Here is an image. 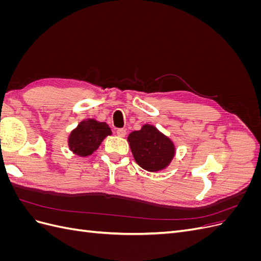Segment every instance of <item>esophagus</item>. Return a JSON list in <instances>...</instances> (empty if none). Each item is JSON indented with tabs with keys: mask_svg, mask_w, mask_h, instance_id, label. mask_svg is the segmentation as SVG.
<instances>
[{
	"mask_svg": "<svg viewBox=\"0 0 261 261\" xmlns=\"http://www.w3.org/2000/svg\"><path fill=\"white\" fill-rule=\"evenodd\" d=\"M116 134H117V136L125 137V136H126V129H124V128H118V129L116 130Z\"/></svg>",
	"mask_w": 261,
	"mask_h": 261,
	"instance_id": "obj_1",
	"label": "esophagus"
}]
</instances>
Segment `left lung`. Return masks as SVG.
I'll list each match as a JSON object with an SVG mask.
<instances>
[{"label":"left lung","instance_id":"1","mask_svg":"<svg viewBox=\"0 0 261 261\" xmlns=\"http://www.w3.org/2000/svg\"><path fill=\"white\" fill-rule=\"evenodd\" d=\"M127 140L137 164L150 172L167 168L175 153L172 141L151 125L130 133Z\"/></svg>","mask_w":261,"mask_h":261}]
</instances>
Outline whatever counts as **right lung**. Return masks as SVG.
<instances>
[{
    "label": "right lung",
    "instance_id": "1",
    "mask_svg": "<svg viewBox=\"0 0 261 261\" xmlns=\"http://www.w3.org/2000/svg\"><path fill=\"white\" fill-rule=\"evenodd\" d=\"M111 128L103 122L86 120L70 133L68 146L72 151L81 156L90 155L97 150L101 141L108 135H111Z\"/></svg>",
    "mask_w": 261,
    "mask_h": 261
}]
</instances>
